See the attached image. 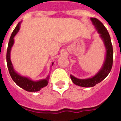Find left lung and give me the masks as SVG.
I'll return each mask as SVG.
<instances>
[{
    "label": "left lung",
    "instance_id": "8db88e82",
    "mask_svg": "<svg viewBox=\"0 0 121 121\" xmlns=\"http://www.w3.org/2000/svg\"><path fill=\"white\" fill-rule=\"evenodd\" d=\"M91 20L93 25L98 31V33L99 34V37L104 42L106 49V55L102 67L98 71V72L93 77L87 79H81L70 75L72 81L75 85L84 87H93L96 84L101 82L108 75L112 69L113 64V48L110 37L107 28L100 21L95 17H91Z\"/></svg>",
    "mask_w": 121,
    "mask_h": 121
}]
</instances>
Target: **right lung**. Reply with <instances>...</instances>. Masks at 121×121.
<instances>
[{"label": "right lung", "instance_id": "right-lung-1", "mask_svg": "<svg viewBox=\"0 0 121 121\" xmlns=\"http://www.w3.org/2000/svg\"><path fill=\"white\" fill-rule=\"evenodd\" d=\"M22 22L18 23L16 26V27L14 28V30L12 33L10 39H9L8 47H7V55H6V60H7V68L9 70V73L11 77L14 81V82L17 84L18 86L22 87V89H25L26 91L29 92H36V91H40V89L46 86L48 84L49 78V75L46 77V79H41L39 81H32V79L26 77H24L22 75L18 74L15 70L14 69L13 65L12 64L11 61V48L14 44V37L19 32L20 28V25ZM54 62L52 63V65H53Z\"/></svg>", "mask_w": 121, "mask_h": 121}]
</instances>
